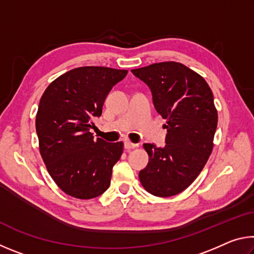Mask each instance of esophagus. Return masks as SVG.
<instances>
[{"mask_svg":"<svg viewBox=\"0 0 254 254\" xmlns=\"http://www.w3.org/2000/svg\"><path fill=\"white\" fill-rule=\"evenodd\" d=\"M136 147H137V144L132 143V142H130V141H126V142H124V148H126L127 150L134 149V148H136Z\"/></svg>","mask_w":254,"mask_h":254,"instance_id":"esophagus-1","label":"esophagus"}]
</instances>
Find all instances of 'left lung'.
Listing matches in <instances>:
<instances>
[{
    "label": "left lung",
    "instance_id": "1",
    "mask_svg": "<svg viewBox=\"0 0 254 254\" xmlns=\"http://www.w3.org/2000/svg\"><path fill=\"white\" fill-rule=\"evenodd\" d=\"M131 71L149 86L154 109L167 120L165 147L143 144L149 162L140 170V182L154 196L177 195L197 178L212 153L217 127L212 89L200 75L176 62Z\"/></svg>",
    "mask_w": 254,
    "mask_h": 254
}]
</instances>
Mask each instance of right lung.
<instances>
[{
  "label": "right lung",
  "instance_id": "1",
  "mask_svg": "<svg viewBox=\"0 0 254 254\" xmlns=\"http://www.w3.org/2000/svg\"><path fill=\"white\" fill-rule=\"evenodd\" d=\"M127 74L109 67L75 68L55 79L41 96L36 118L40 154L67 195L91 199L110 187L123 142L95 140L89 128L92 119L102 115L112 87Z\"/></svg>",
  "mask_w": 254,
  "mask_h": 254
}]
</instances>
